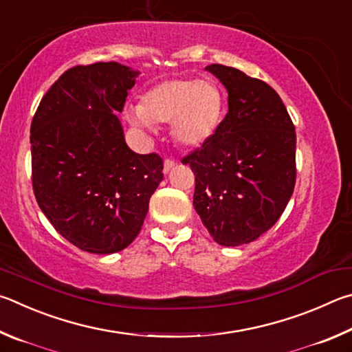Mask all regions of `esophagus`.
Here are the masks:
<instances>
[{"label": "esophagus", "mask_w": 352, "mask_h": 352, "mask_svg": "<svg viewBox=\"0 0 352 352\" xmlns=\"http://www.w3.org/2000/svg\"><path fill=\"white\" fill-rule=\"evenodd\" d=\"M175 160H171V159H165V162H164V171L165 173H168L171 168H175Z\"/></svg>", "instance_id": "1"}]
</instances>
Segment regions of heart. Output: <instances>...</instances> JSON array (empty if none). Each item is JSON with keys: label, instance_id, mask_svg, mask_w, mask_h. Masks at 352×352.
<instances>
[{"label": "heart", "instance_id": "b5f03b06", "mask_svg": "<svg viewBox=\"0 0 352 352\" xmlns=\"http://www.w3.org/2000/svg\"><path fill=\"white\" fill-rule=\"evenodd\" d=\"M224 114V96L212 80L170 78L146 91L140 108L128 109L135 126L151 131L154 123L171 122L177 144L198 148L213 138Z\"/></svg>", "mask_w": 352, "mask_h": 352}]
</instances>
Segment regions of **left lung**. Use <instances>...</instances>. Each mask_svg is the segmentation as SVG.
I'll return each instance as SVG.
<instances>
[{
	"mask_svg": "<svg viewBox=\"0 0 352 352\" xmlns=\"http://www.w3.org/2000/svg\"><path fill=\"white\" fill-rule=\"evenodd\" d=\"M206 69L227 88L229 113L182 164L195 173L193 206L208 233L233 248L255 241L285 212L297 177V134L272 86L230 66Z\"/></svg>",
	"mask_w": 352,
	"mask_h": 352,
	"instance_id": "left-lung-1",
	"label": "left lung"
}]
</instances>
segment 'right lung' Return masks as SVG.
Listing matches in <instances>:
<instances>
[{"label":"right lung","mask_w":352,"mask_h":352,"mask_svg":"<svg viewBox=\"0 0 352 352\" xmlns=\"http://www.w3.org/2000/svg\"><path fill=\"white\" fill-rule=\"evenodd\" d=\"M138 74L116 61L74 66L30 125L35 199L54 229L89 254L131 244L164 179L162 157L129 150L116 116Z\"/></svg>","instance_id":"1"}]
</instances>
